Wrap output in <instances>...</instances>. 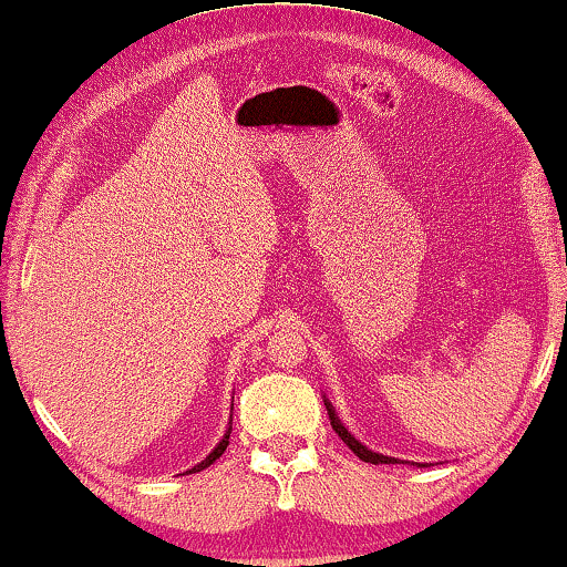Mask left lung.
Listing matches in <instances>:
<instances>
[{"instance_id":"left-lung-1","label":"left lung","mask_w":567,"mask_h":567,"mask_svg":"<svg viewBox=\"0 0 567 567\" xmlns=\"http://www.w3.org/2000/svg\"><path fill=\"white\" fill-rule=\"evenodd\" d=\"M324 408H328V415H330V425H332V431H336L338 436L343 439V444H346L348 449H351V452H353L355 456H359V460H363V462H371V464H394V462H398V460H394V456H384V454L371 452V449L363 446L359 439H353V436H351V431H348L346 425L338 421L336 408H332L328 400H324Z\"/></svg>"}]
</instances>
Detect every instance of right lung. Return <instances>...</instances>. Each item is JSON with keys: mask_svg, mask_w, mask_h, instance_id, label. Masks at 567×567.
<instances>
[{"mask_svg": "<svg viewBox=\"0 0 567 567\" xmlns=\"http://www.w3.org/2000/svg\"><path fill=\"white\" fill-rule=\"evenodd\" d=\"M229 433H231V425H229V429H227V433H224V439L219 441V444H216V446H214V452H212V454H208L204 462H200V464H196V467H190L188 472H200V470L212 467V464H214L216 460H219V456H221L224 452H227V446H229Z\"/></svg>", "mask_w": 567, "mask_h": 567, "instance_id": "add662e5", "label": "right lung"}]
</instances>
